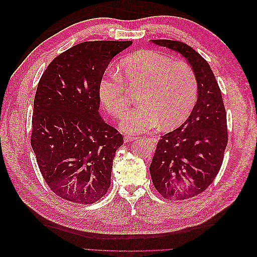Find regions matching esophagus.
<instances>
[{"instance_id": "obj_1", "label": "esophagus", "mask_w": 257, "mask_h": 257, "mask_svg": "<svg viewBox=\"0 0 257 257\" xmlns=\"http://www.w3.org/2000/svg\"><path fill=\"white\" fill-rule=\"evenodd\" d=\"M136 136H132V135H125L124 136V142L125 143H130V142H134L136 141Z\"/></svg>"}]
</instances>
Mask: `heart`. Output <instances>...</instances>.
Here are the masks:
<instances>
[{"label":"heart","instance_id":"b5f03b06","mask_svg":"<svg viewBox=\"0 0 257 257\" xmlns=\"http://www.w3.org/2000/svg\"><path fill=\"white\" fill-rule=\"evenodd\" d=\"M141 104L120 122L128 134L181 124L196 104L198 80L184 62H175L153 50H139L123 59L119 72L108 71L98 81L100 104L113 116H120L130 104L131 93L138 91Z\"/></svg>","mask_w":257,"mask_h":257}]
</instances>
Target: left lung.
I'll return each instance as SVG.
<instances>
[{
	"label": "left lung",
	"instance_id": "left-lung-1",
	"mask_svg": "<svg viewBox=\"0 0 257 257\" xmlns=\"http://www.w3.org/2000/svg\"><path fill=\"white\" fill-rule=\"evenodd\" d=\"M182 54L198 80V96L181 126L162 136L150 165L154 188L169 200L203 193L220 172L227 146L226 111L219 84L208 62L182 42L151 40Z\"/></svg>",
	"mask_w": 257,
	"mask_h": 257
}]
</instances>
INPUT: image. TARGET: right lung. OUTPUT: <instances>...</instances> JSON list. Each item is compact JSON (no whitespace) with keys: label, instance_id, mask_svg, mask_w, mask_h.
Returning a JSON list of instances; mask_svg holds the SVG:
<instances>
[{"label":"right lung","instance_id":"1","mask_svg":"<svg viewBox=\"0 0 257 257\" xmlns=\"http://www.w3.org/2000/svg\"><path fill=\"white\" fill-rule=\"evenodd\" d=\"M127 42H84L54 58L37 85L31 146L50 190L75 204H93L110 186L122 135L98 113V81Z\"/></svg>","mask_w":257,"mask_h":257}]
</instances>
